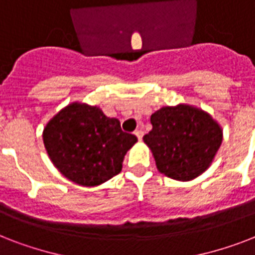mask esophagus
I'll return each mask as SVG.
<instances>
[{"label":"esophagus","instance_id":"34e87169","mask_svg":"<svg viewBox=\"0 0 255 255\" xmlns=\"http://www.w3.org/2000/svg\"><path fill=\"white\" fill-rule=\"evenodd\" d=\"M135 135H136V137H137V139H139V140L143 139V131H141V129H136Z\"/></svg>","mask_w":255,"mask_h":255}]
</instances>
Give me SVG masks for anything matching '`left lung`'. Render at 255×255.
Returning <instances> with one entry per match:
<instances>
[{
	"label": "left lung",
	"instance_id": "1",
	"mask_svg": "<svg viewBox=\"0 0 255 255\" xmlns=\"http://www.w3.org/2000/svg\"><path fill=\"white\" fill-rule=\"evenodd\" d=\"M151 124L144 143L160 173L177 181H190L204 173L221 147V126L190 104L161 107L151 115Z\"/></svg>",
	"mask_w": 255,
	"mask_h": 255
}]
</instances>
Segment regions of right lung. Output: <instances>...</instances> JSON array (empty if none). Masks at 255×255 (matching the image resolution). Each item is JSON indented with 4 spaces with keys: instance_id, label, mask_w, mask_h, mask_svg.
<instances>
[{
    "instance_id": "obj_1",
    "label": "right lung",
    "mask_w": 255,
    "mask_h": 255,
    "mask_svg": "<svg viewBox=\"0 0 255 255\" xmlns=\"http://www.w3.org/2000/svg\"><path fill=\"white\" fill-rule=\"evenodd\" d=\"M42 137L54 167L82 186H98L120 173L124 156L137 141L135 135L122 131L116 118L81 102L55 114Z\"/></svg>"
}]
</instances>
